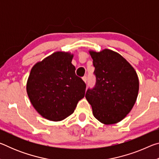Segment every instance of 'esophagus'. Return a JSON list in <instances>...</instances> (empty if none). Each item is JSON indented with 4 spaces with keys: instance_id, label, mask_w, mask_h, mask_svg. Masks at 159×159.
Here are the masks:
<instances>
[{
    "instance_id": "obj_1",
    "label": "esophagus",
    "mask_w": 159,
    "mask_h": 159,
    "mask_svg": "<svg viewBox=\"0 0 159 159\" xmlns=\"http://www.w3.org/2000/svg\"><path fill=\"white\" fill-rule=\"evenodd\" d=\"M83 81H84L86 83V82H87V76H83Z\"/></svg>"
}]
</instances>
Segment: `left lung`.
<instances>
[{"mask_svg":"<svg viewBox=\"0 0 159 159\" xmlns=\"http://www.w3.org/2000/svg\"><path fill=\"white\" fill-rule=\"evenodd\" d=\"M95 66V88L88 89L85 98L94 116L105 125L120 122L133 109L139 91L135 70L120 54L104 49L89 51Z\"/></svg>","mask_w":159,"mask_h":159,"instance_id":"obj_1","label":"left lung"}]
</instances>
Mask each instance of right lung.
I'll return each mask as SVG.
<instances>
[{
	"label": "right lung",
	"instance_id": "right-lung-1",
	"mask_svg": "<svg viewBox=\"0 0 159 159\" xmlns=\"http://www.w3.org/2000/svg\"><path fill=\"white\" fill-rule=\"evenodd\" d=\"M73 57L70 52H55L31 70L26 92L34 109L48 120L65 119L84 98L86 85L75 73Z\"/></svg>",
	"mask_w": 159,
	"mask_h": 159
}]
</instances>
